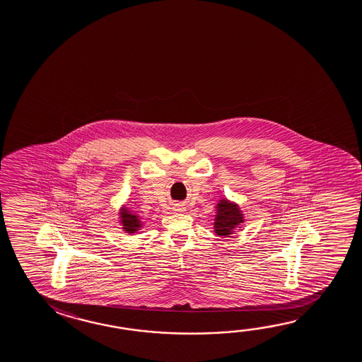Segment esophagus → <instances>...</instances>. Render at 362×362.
Instances as JSON below:
<instances>
[{
	"mask_svg": "<svg viewBox=\"0 0 362 362\" xmlns=\"http://www.w3.org/2000/svg\"><path fill=\"white\" fill-rule=\"evenodd\" d=\"M175 211H178V212H184V211H185V208H184L183 206H178Z\"/></svg>",
	"mask_w": 362,
	"mask_h": 362,
	"instance_id": "obj_1",
	"label": "esophagus"
}]
</instances>
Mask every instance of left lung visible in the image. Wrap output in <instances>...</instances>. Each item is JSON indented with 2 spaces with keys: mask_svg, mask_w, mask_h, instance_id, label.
Segmentation results:
<instances>
[{
  "mask_svg": "<svg viewBox=\"0 0 362 362\" xmlns=\"http://www.w3.org/2000/svg\"><path fill=\"white\" fill-rule=\"evenodd\" d=\"M214 231L218 238H231L238 230H243L245 222L243 209L236 202L221 198L216 204Z\"/></svg>",
  "mask_w": 362,
  "mask_h": 362,
  "instance_id": "8db88e82",
  "label": "left lung"
}]
</instances>
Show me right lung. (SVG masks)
I'll list each match as a JSON object with an SVG mask.
<instances>
[{"mask_svg": "<svg viewBox=\"0 0 362 362\" xmlns=\"http://www.w3.org/2000/svg\"><path fill=\"white\" fill-rule=\"evenodd\" d=\"M119 223L121 225L122 231L129 233V235L139 233L144 226L141 217L136 212L130 211V208L126 207L124 204L122 207L119 208Z\"/></svg>", "mask_w": 362, "mask_h": 362, "instance_id": "1", "label": "right lung"}]
</instances>
